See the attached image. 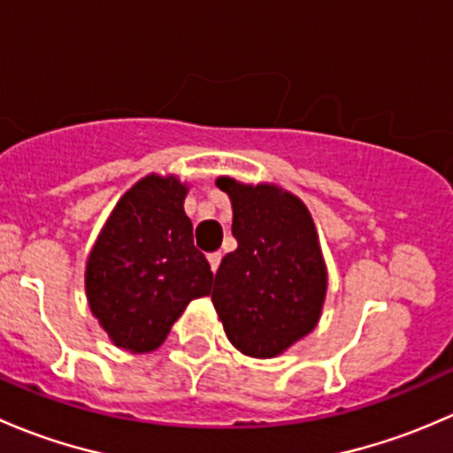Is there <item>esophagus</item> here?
Listing matches in <instances>:
<instances>
[{"instance_id":"esophagus-1","label":"esophagus","mask_w":453,"mask_h":453,"mask_svg":"<svg viewBox=\"0 0 453 453\" xmlns=\"http://www.w3.org/2000/svg\"><path fill=\"white\" fill-rule=\"evenodd\" d=\"M221 252H212L208 256V263H210V267H212V272H217L219 269V265H221Z\"/></svg>"}]
</instances>
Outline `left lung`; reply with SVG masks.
I'll list each match as a JSON object with an SVG mask.
<instances>
[{
    "label": "left lung",
    "mask_w": 453,
    "mask_h": 453,
    "mask_svg": "<svg viewBox=\"0 0 453 453\" xmlns=\"http://www.w3.org/2000/svg\"><path fill=\"white\" fill-rule=\"evenodd\" d=\"M230 195L239 248L219 265L212 303L226 335L250 357H273L311 333L326 294V267L307 205L269 184L219 177Z\"/></svg>",
    "instance_id": "obj_1"
}]
</instances>
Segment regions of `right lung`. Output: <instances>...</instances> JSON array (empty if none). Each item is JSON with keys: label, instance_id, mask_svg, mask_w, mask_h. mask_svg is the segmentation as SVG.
Segmentation results:
<instances>
[{"label": "right lung", "instance_id": "right-lung-1", "mask_svg": "<svg viewBox=\"0 0 453 453\" xmlns=\"http://www.w3.org/2000/svg\"><path fill=\"white\" fill-rule=\"evenodd\" d=\"M186 186L149 175L122 195L85 272L91 313L131 353L155 350L190 300L210 294L212 272L195 248Z\"/></svg>", "mask_w": 453, "mask_h": 453}]
</instances>
